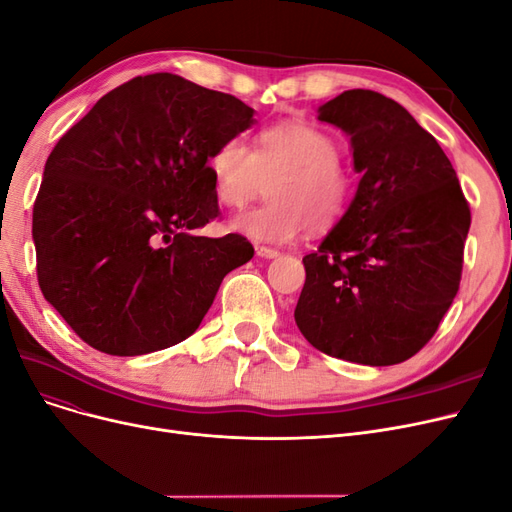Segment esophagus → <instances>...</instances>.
<instances>
[{
    "mask_svg": "<svg viewBox=\"0 0 512 512\" xmlns=\"http://www.w3.org/2000/svg\"><path fill=\"white\" fill-rule=\"evenodd\" d=\"M256 254L260 258H277V256H280V252H277L275 247H267V245H256Z\"/></svg>",
    "mask_w": 512,
    "mask_h": 512,
    "instance_id": "obj_1",
    "label": "esophagus"
}]
</instances>
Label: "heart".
Masks as SVG:
<instances>
[{
	"mask_svg": "<svg viewBox=\"0 0 512 512\" xmlns=\"http://www.w3.org/2000/svg\"><path fill=\"white\" fill-rule=\"evenodd\" d=\"M220 205L239 209L271 183V200L241 213L232 228L262 243H284L301 230H327L344 218L354 181L339 164L335 138L301 121L265 128L254 149L243 136H230L209 162Z\"/></svg>",
	"mask_w": 512,
	"mask_h": 512,
	"instance_id": "heart-1",
	"label": "heart"
}]
</instances>
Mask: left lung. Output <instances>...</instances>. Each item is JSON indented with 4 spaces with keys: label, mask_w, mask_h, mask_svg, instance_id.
<instances>
[{
    "label": "left lung",
    "mask_w": 512,
    "mask_h": 512,
    "mask_svg": "<svg viewBox=\"0 0 512 512\" xmlns=\"http://www.w3.org/2000/svg\"><path fill=\"white\" fill-rule=\"evenodd\" d=\"M350 136L359 188L318 252L294 309L316 350L384 367L421 350L461 282L470 207L455 168L395 100L350 89L318 108Z\"/></svg>",
    "instance_id": "8db88e82"
}]
</instances>
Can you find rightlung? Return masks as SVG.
I'll return each mask as SVG.
<instances>
[{
	"label": "right lung",
	"mask_w": 512,
	"mask_h": 512,
	"mask_svg": "<svg viewBox=\"0 0 512 512\" xmlns=\"http://www.w3.org/2000/svg\"><path fill=\"white\" fill-rule=\"evenodd\" d=\"M254 123L239 98L156 72L119 85L59 138L34 203L38 284L85 344L136 356L190 337L254 247L220 218L209 160Z\"/></svg>",
	"instance_id": "right-lung-1"
}]
</instances>
